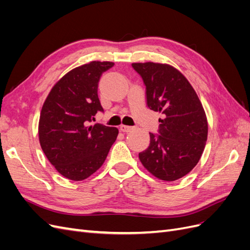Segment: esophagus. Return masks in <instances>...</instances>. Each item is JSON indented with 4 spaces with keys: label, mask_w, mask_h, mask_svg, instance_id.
I'll return each mask as SVG.
<instances>
[{
    "label": "esophagus",
    "mask_w": 250,
    "mask_h": 250,
    "mask_svg": "<svg viewBox=\"0 0 250 250\" xmlns=\"http://www.w3.org/2000/svg\"><path fill=\"white\" fill-rule=\"evenodd\" d=\"M131 129H133L132 126H127V125H123V124L120 126V130L123 132H129Z\"/></svg>",
    "instance_id": "obj_1"
}]
</instances>
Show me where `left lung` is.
<instances>
[{"mask_svg":"<svg viewBox=\"0 0 250 250\" xmlns=\"http://www.w3.org/2000/svg\"><path fill=\"white\" fill-rule=\"evenodd\" d=\"M146 86L147 106L163 113L158 133L139 153L151 174L166 181L187 175L199 162L208 139V120L190 82L169 64L132 63Z\"/></svg>","mask_w":250,"mask_h":250,"instance_id":"1","label":"left lung"}]
</instances>
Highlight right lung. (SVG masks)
I'll list each match as a JSON object with an SVG mask.
<instances>
[{
    "mask_svg": "<svg viewBox=\"0 0 250 250\" xmlns=\"http://www.w3.org/2000/svg\"><path fill=\"white\" fill-rule=\"evenodd\" d=\"M112 65L92 62L70 71L53 86L42 105V149L55 169L71 180H83L99 169L118 137L116 127L89 125L98 111L103 112L98 84Z\"/></svg>",
    "mask_w": 250,
    "mask_h": 250,
    "instance_id": "obj_1",
    "label": "right lung"
}]
</instances>
